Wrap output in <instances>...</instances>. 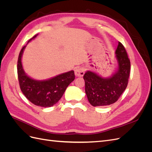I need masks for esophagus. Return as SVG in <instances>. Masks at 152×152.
Here are the masks:
<instances>
[{"instance_id":"esophagus-1","label":"esophagus","mask_w":152,"mask_h":152,"mask_svg":"<svg viewBox=\"0 0 152 152\" xmlns=\"http://www.w3.org/2000/svg\"><path fill=\"white\" fill-rule=\"evenodd\" d=\"M85 70L83 67H77L75 70V74L77 77H82L84 75Z\"/></svg>"}]
</instances>
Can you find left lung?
Wrapping results in <instances>:
<instances>
[{
	"label": "left lung",
	"instance_id": "obj_1",
	"mask_svg": "<svg viewBox=\"0 0 152 152\" xmlns=\"http://www.w3.org/2000/svg\"><path fill=\"white\" fill-rule=\"evenodd\" d=\"M118 70L108 78H103L91 71H87L83 78L89 102L93 107H103L116 102L128 84L131 62L125 48L118 42L115 50Z\"/></svg>",
	"mask_w": 152,
	"mask_h": 152
}]
</instances>
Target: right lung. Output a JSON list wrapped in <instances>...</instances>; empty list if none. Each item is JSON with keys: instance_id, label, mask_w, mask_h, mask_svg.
Wrapping results in <instances>:
<instances>
[{"instance_id": "obj_1", "label": "right lung", "mask_w": 152, "mask_h": 152, "mask_svg": "<svg viewBox=\"0 0 152 152\" xmlns=\"http://www.w3.org/2000/svg\"><path fill=\"white\" fill-rule=\"evenodd\" d=\"M35 35L28 42L35 38ZM25 45L23 47L18 59L17 70L20 89L31 103L41 107H50L61 99L72 82L75 79L74 71L62 73L46 80H36L27 75L23 68L21 57Z\"/></svg>"}]
</instances>
